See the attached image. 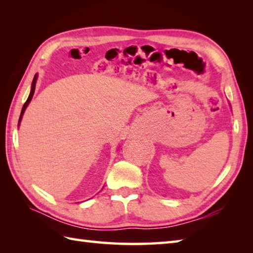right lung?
<instances>
[{
	"mask_svg": "<svg viewBox=\"0 0 253 253\" xmlns=\"http://www.w3.org/2000/svg\"><path fill=\"white\" fill-rule=\"evenodd\" d=\"M37 79H38V74H36V75H35V77H34V80H32V84H31V90H30V93H29V96H28V99H27V101H26V103L24 104V106H23V109H21V113H20V116H19V121H18V127H19V125H20L21 118H23V115H24V113H25V111H26V109H27V106H28V105H29V103H30V101H31V99H32V96H34V93H35V89H36V84H37Z\"/></svg>",
	"mask_w": 253,
	"mask_h": 253,
	"instance_id": "1",
	"label": "right lung"
}]
</instances>
